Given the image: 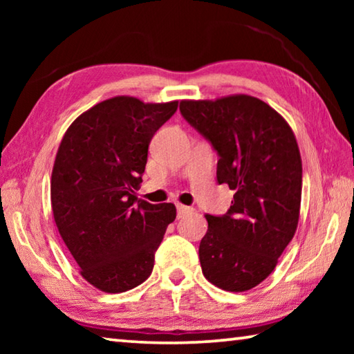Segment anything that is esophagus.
<instances>
[{
  "instance_id": "1",
  "label": "esophagus",
  "mask_w": 354,
  "mask_h": 354,
  "mask_svg": "<svg viewBox=\"0 0 354 354\" xmlns=\"http://www.w3.org/2000/svg\"><path fill=\"white\" fill-rule=\"evenodd\" d=\"M176 209H178V218H183V217H185V215H187L189 212H192V209L187 207V206H184V205H178Z\"/></svg>"
}]
</instances>
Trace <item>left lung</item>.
I'll list each match as a JSON object with an SVG mask.
<instances>
[{
    "mask_svg": "<svg viewBox=\"0 0 354 354\" xmlns=\"http://www.w3.org/2000/svg\"><path fill=\"white\" fill-rule=\"evenodd\" d=\"M179 111L217 149L218 184L234 190L226 215H205L203 274L223 290L247 292L274 270L295 236L303 181L295 134L251 95L183 100Z\"/></svg>",
    "mask_w": 354,
    "mask_h": 354,
    "instance_id": "8db88e82",
    "label": "left lung"
}]
</instances>
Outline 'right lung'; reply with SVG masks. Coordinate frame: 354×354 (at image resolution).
<instances>
[{
    "instance_id": "obj_1",
    "label": "right lung",
    "mask_w": 354,
    "mask_h": 354,
    "mask_svg": "<svg viewBox=\"0 0 354 354\" xmlns=\"http://www.w3.org/2000/svg\"><path fill=\"white\" fill-rule=\"evenodd\" d=\"M178 101L120 95L82 112L57 148L51 207L64 243L88 284L120 293L153 272L154 253L176 218L171 203L139 200L148 145Z\"/></svg>"
}]
</instances>
